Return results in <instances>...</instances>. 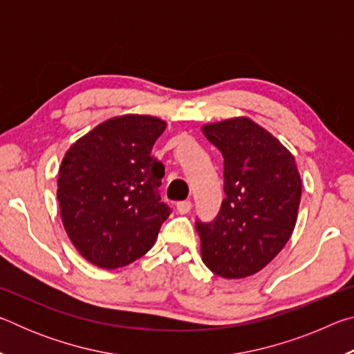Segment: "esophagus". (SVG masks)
Segmentation results:
<instances>
[{
  "instance_id": "1",
  "label": "esophagus",
  "mask_w": 354,
  "mask_h": 354,
  "mask_svg": "<svg viewBox=\"0 0 354 354\" xmlns=\"http://www.w3.org/2000/svg\"><path fill=\"white\" fill-rule=\"evenodd\" d=\"M190 209H192V201L190 200L179 201L176 205V211L179 214H187V212H190Z\"/></svg>"
}]
</instances>
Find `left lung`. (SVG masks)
Here are the masks:
<instances>
[{
    "mask_svg": "<svg viewBox=\"0 0 354 354\" xmlns=\"http://www.w3.org/2000/svg\"><path fill=\"white\" fill-rule=\"evenodd\" d=\"M203 134L223 156L226 195L212 221L195 223L203 262L218 277H250L289 242L301 178L283 143L250 118L206 124Z\"/></svg>",
    "mask_w": 354,
    "mask_h": 354,
    "instance_id": "1",
    "label": "left lung"
}]
</instances>
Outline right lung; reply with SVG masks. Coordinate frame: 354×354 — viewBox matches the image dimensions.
<instances>
[{
	"label": "right lung",
	"mask_w": 354,
	"mask_h": 354,
	"mask_svg": "<svg viewBox=\"0 0 354 354\" xmlns=\"http://www.w3.org/2000/svg\"><path fill=\"white\" fill-rule=\"evenodd\" d=\"M165 122L149 115L107 120L70 147L59 169L62 223L76 250L103 268L139 259L171 209L160 200L164 165L154 142Z\"/></svg>",
	"instance_id": "right-lung-1"
}]
</instances>
